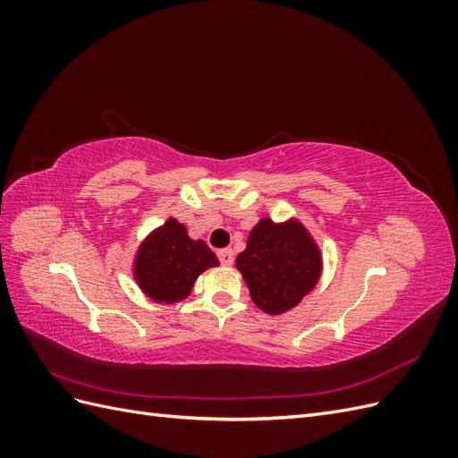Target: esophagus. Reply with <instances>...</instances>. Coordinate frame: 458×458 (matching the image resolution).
Returning <instances> with one entry per match:
<instances>
[{"instance_id": "1", "label": "esophagus", "mask_w": 458, "mask_h": 458, "mask_svg": "<svg viewBox=\"0 0 458 458\" xmlns=\"http://www.w3.org/2000/svg\"><path fill=\"white\" fill-rule=\"evenodd\" d=\"M217 258L221 261V266H227V267L233 266V261H234V254H233L231 248H224V250H219Z\"/></svg>"}]
</instances>
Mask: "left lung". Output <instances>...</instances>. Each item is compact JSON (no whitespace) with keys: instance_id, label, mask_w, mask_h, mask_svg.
I'll return each mask as SVG.
<instances>
[{"instance_id":"8db88e82","label":"left lung","mask_w":458,"mask_h":458,"mask_svg":"<svg viewBox=\"0 0 458 458\" xmlns=\"http://www.w3.org/2000/svg\"><path fill=\"white\" fill-rule=\"evenodd\" d=\"M237 269L256 306L269 315L286 313L321 279L323 258L301 221L275 224L261 217L237 256Z\"/></svg>"}]
</instances>
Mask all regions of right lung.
<instances>
[{"label": "right lung", "instance_id": "right-lung-1", "mask_svg": "<svg viewBox=\"0 0 458 458\" xmlns=\"http://www.w3.org/2000/svg\"><path fill=\"white\" fill-rule=\"evenodd\" d=\"M219 266L204 241H192L187 227L170 217L147 234L133 259V279L143 294L158 303L183 301L199 275Z\"/></svg>", "mask_w": 458, "mask_h": 458}]
</instances>
